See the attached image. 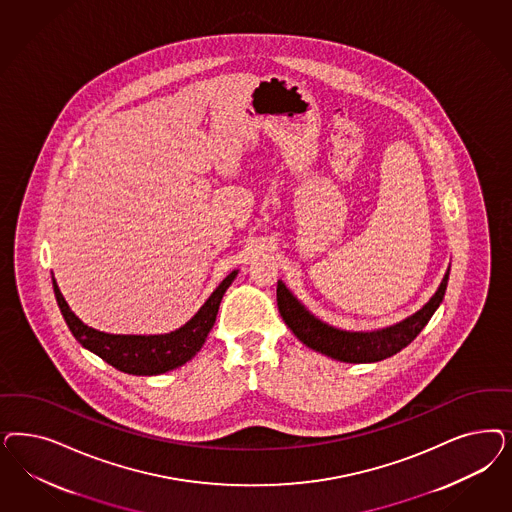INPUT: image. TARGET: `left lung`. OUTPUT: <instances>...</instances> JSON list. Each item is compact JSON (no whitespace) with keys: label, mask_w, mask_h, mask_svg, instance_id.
Here are the masks:
<instances>
[{"label":"left lung","mask_w":512,"mask_h":512,"mask_svg":"<svg viewBox=\"0 0 512 512\" xmlns=\"http://www.w3.org/2000/svg\"><path fill=\"white\" fill-rule=\"evenodd\" d=\"M448 275L450 267L446 269L445 279L435 292V296L431 297L418 313L384 330L343 331L331 328L318 318H314L281 281L277 282V305L282 320L294 331L297 339L316 352H322L341 362H380L413 343L416 335L424 330L429 318L437 311L445 297Z\"/></svg>","instance_id":"8db88e82"}]
</instances>
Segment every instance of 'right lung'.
<instances>
[{
    "instance_id": "right-lung-1",
    "label": "right lung",
    "mask_w": 512,
    "mask_h": 512,
    "mask_svg": "<svg viewBox=\"0 0 512 512\" xmlns=\"http://www.w3.org/2000/svg\"><path fill=\"white\" fill-rule=\"evenodd\" d=\"M235 275L237 271H233L220 282V286L190 322L165 335H113L94 330L83 324L75 313H71L54 279L52 286L69 330L84 348L98 354L101 360L111 363L118 371L130 375H160L192 360L199 348L203 347L209 331L215 326L222 296Z\"/></svg>"
}]
</instances>
